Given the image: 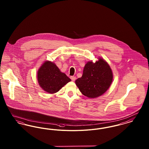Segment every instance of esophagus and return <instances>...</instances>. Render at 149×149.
Instances as JSON below:
<instances>
[{"instance_id": "1", "label": "esophagus", "mask_w": 149, "mask_h": 149, "mask_svg": "<svg viewBox=\"0 0 149 149\" xmlns=\"http://www.w3.org/2000/svg\"><path fill=\"white\" fill-rule=\"evenodd\" d=\"M70 79H71V80L72 81H74L75 80H76V77H74V76H71L70 77Z\"/></svg>"}]
</instances>
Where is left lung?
<instances>
[{"label": "left lung", "instance_id": "obj_1", "mask_svg": "<svg viewBox=\"0 0 149 149\" xmlns=\"http://www.w3.org/2000/svg\"><path fill=\"white\" fill-rule=\"evenodd\" d=\"M113 80V73L109 65L102 58L95 63L85 64L83 74L75 84L81 93L91 98L102 95L109 88Z\"/></svg>", "mask_w": 149, "mask_h": 149}]
</instances>
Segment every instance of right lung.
<instances>
[{
    "instance_id": "obj_1",
    "label": "right lung",
    "mask_w": 149,
    "mask_h": 149,
    "mask_svg": "<svg viewBox=\"0 0 149 149\" xmlns=\"http://www.w3.org/2000/svg\"><path fill=\"white\" fill-rule=\"evenodd\" d=\"M37 79L43 91L51 94L58 92L71 81L65 73L60 71L55 64L49 61H45L38 69Z\"/></svg>"
}]
</instances>
